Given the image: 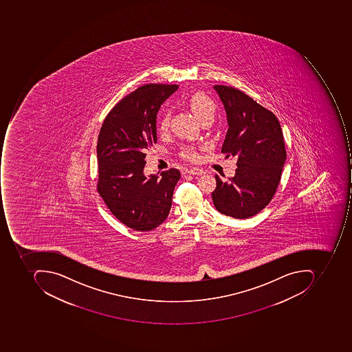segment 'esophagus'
<instances>
[{"instance_id":"esophagus-1","label":"esophagus","mask_w":352,"mask_h":352,"mask_svg":"<svg viewBox=\"0 0 352 352\" xmlns=\"http://www.w3.org/2000/svg\"><path fill=\"white\" fill-rule=\"evenodd\" d=\"M186 173H188V175H204L205 171L203 170L202 168L193 167V168H190V169H188V170H186Z\"/></svg>"}]
</instances>
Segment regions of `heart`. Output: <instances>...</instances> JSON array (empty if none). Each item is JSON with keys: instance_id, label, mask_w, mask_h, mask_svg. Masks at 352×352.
<instances>
[{"instance_id": "obj_1", "label": "heart", "mask_w": 352, "mask_h": 352, "mask_svg": "<svg viewBox=\"0 0 352 352\" xmlns=\"http://www.w3.org/2000/svg\"><path fill=\"white\" fill-rule=\"evenodd\" d=\"M188 106L199 122H201L203 120H209V118L214 120L217 112V106L214 101L207 95L203 94V93H197V94L192 95L188 99ZM169 122H170L169 113L166 111L162 116L161 122H160V130L166 131L168 126H169ZM182 155L190 160L197 157L195 151L192 149H189V148L184 149V151L182 152Z\"/></svg>"}]
</instances>
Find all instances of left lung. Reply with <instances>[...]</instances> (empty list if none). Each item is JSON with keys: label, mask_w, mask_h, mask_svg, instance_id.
<instances>
[{"label": "left lung", "mask_w": 352, "mask_h": 352, "mask_svg": "<svg viewBox=\"0 0 352 352\" xmlns=\"http://www.w3.org/2000/svg\"><path fill=\"white\" fill-rule=\"evenodd\" d=\"M226 109L228 130L221 152L237 159L236 175H216L212 193L221 214L248 219L265 208L273 198L287 160L280 124L271 111L241 91L214 85Z\"/></svg>", "instance_id": "obj_1"}]
</instances>
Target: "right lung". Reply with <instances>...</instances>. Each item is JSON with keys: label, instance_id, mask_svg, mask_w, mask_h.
Segmentation results:
<instances>
[{"label": "right lung", "instance_id": "right-lung-1", "mask_svg": "<svg viewBox=\"0 0 352 352\" xmlns=\"http://www.w3.org/2000/svg\"><path fill=\"white\" fill-rule=\"evenodd\" d=\"M177 85H146L122 98L107 115L97 143L99 195L124 226L148 232L166 220L177 169L146 177V149L157 143V116Z\"/></svg>", "mask_w": 352, "mask_h": 352}]
</instances>
